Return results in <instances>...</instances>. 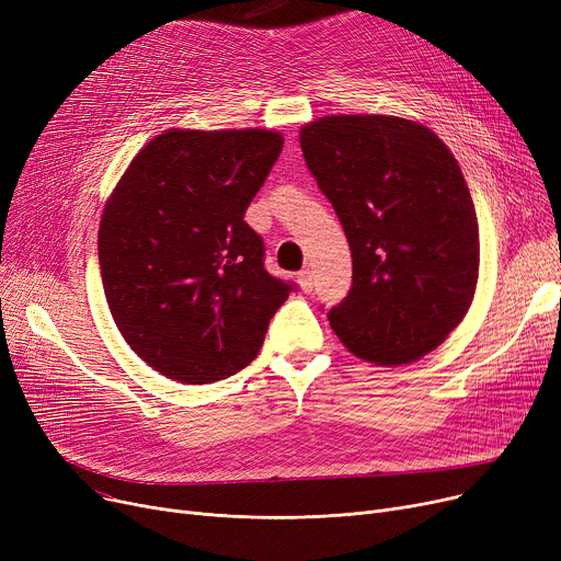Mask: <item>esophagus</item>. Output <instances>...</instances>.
I'll return each instance as SVG.
<instances>
[{
  "mask_svg": "<svg viewBox=\"0 0 561 561\" xmlns=\"http://www.w3.org/2000/svg\"><path fill=\"white\" fill-rule=\"evenodd\" d=\"M298 284H300V288H302L305 293H311V288H313V275H311L309 268L298 273Z\"/></svg>",
  "mask_w": 561,
  "mask_h": 561,
  "instance_id": "1",
  "label": "esophagus"
}]
</instances>
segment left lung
Wrapping results in <instances>:
<instances>
[{
  "mask_svg": "<svg viewBox=\"0 0 561 561\" xmlns=\"http://www.w3.org/2000/svg\"><path fill=\"white\" fill-rule=\"evenodd\" d=\"M305 161L343 225L352 288L336 336L375 366L419 362L468 313L480 231L461 168L430 127L400 115H325L300 129Z\"/></svg>",
  "mask_w": 561,
  "mask_h": 561,
  "instance_id": "obj_1",
  "label": "left lung"
}]
</instances>
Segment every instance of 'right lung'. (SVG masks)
Wrapping results in <instances>:
<instances>
[{"instance_id": "right-lung-1", "label": "right lung", "mask_w": 561, "mask_h": 561, "mask_svg": "<svg viewBox=\"0 0 561 561\" xmlns=\"http://www.w3.org/2000/svg\"><path fill=\"white\" fill-rule=\"evenodd\" d=\"M271 129H168L131 159L98 233L102 284L136 355L182 385L254 362L290 284L243 220L282 152Z\"/></svg>"}]
</instances>
